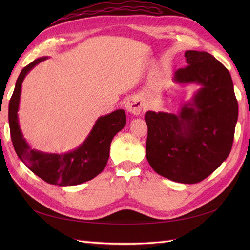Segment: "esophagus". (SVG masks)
I'll list each match as a JSON object with an SVG mask.
<instances>
[{"mask_svg": "<svg viewBox=\"0 0 250 250\" xmlns=\"http://www.w3.org/2000/svg\"><path fill=\"white\" fill-rule=\"evenodd\" d=\"M142 101L140 100L139 97H130L129 99L127 100L126 104H125V108L126 110L132 113V115H140L141 111H142Z\"/></svg>", "mask_w": 250, "mask_h": 250, "instance_id": "1", "label": "esophagus"}]
</instances>
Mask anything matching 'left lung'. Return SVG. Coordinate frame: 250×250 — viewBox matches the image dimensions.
<instances>
[{"mask_svg":"<svg viewBox=\"0 0 250 250\" xmlns=\"http://www.w3.org/2000/svg\"><path fill=\"white\" fill-rule=\"evenodd\" d=\"M187 66L174 73L179 85L199 88L176 113L149 110L146 156L157 174L180 184L207 178L228 158L238 102L228 69L208 52L188 50Z\"/></svg>","mask_w":250,"mask_h":250,"instance_id":"1","label":"left lung"}]
</instances>
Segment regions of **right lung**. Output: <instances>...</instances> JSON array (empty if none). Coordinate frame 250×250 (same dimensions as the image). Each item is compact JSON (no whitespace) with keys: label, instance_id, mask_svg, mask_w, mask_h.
<instances>
[{"label":"right lung","instance_id":"obj_1","mask_svg":"<svg viewBox=\"0 0 250 250\" xmlns=\"http://www.w3.org/2000/svg\"><path fill=\"white\" fill-rule=\"evenodd\" d=\"M48 59L40 57L21 70L9 102V127L14 150L35 175L51 185L59 187L77 186L95 178L104 170L109 157L110 143L126 125L123 109L112 111L97 119L86 139L65 153H49L32 149L22 135L19 123V107L21 84L35 65Z\"/></svg>","mask_w":250,"mask_h":250}]
</instances>
